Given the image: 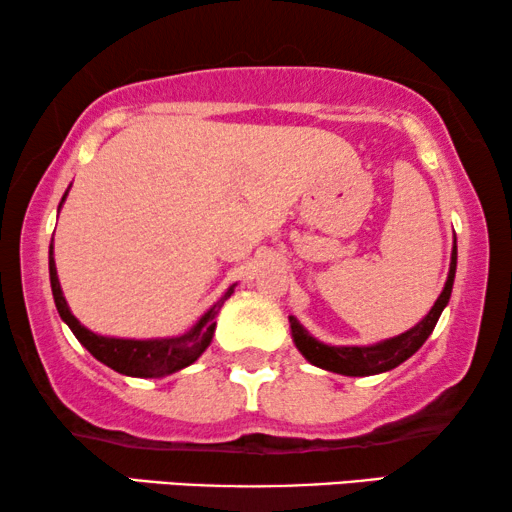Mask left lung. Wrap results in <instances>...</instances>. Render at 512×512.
Masks as SVG:
<instances>
[{
    "instance_id": "8db88e82",
    "label": "left lung",
    "mask_w": 512,
    "mask_h": 512,
    "mask_svg": "<svg viewBox=\"0 0 512 512\" xmlns=\"http://www.w3.org/2000/svg\"><path fill=\"white\" fill-rule=\"evenodd\" d=\"M454 272H457V244L452 247L450 275H447L443 293H440L429 314H426L415 328L396 335V338H389L368 347H331V345H324V342L314 340L312 335L298 324L296 317H289L293 342H296L298 352L303 354L307 361L324 370H331V373H340L349 377L387 373V370L401 366L405 359H410V356L415 354L417 349L424 345L426 338L433 333V328H436L445 305L450 303Z\"/></svg>"
}]
</instances>
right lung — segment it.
<instances>
[{
  "instance_id": "right-lung-1",
  "label": "right lung",
  "mask_w": 512,
  "mask_h": 512,
  "mask_svg": "<svg viewBox=\"0 0 512 512\" xmlns=\"http://www.w3.org/2000/svg\"><path fill=\"white\" fill-rule=\"evenodd\" d=\"M67 193L62 195V202H65ZM60 202V207H62ZM48 272H51V289L55 298V307H58L60 319L72 328L76 340L81 342L83 347L88 349L90 354L95 356L97 361H102L104 366L121 375L130 377H163L170 373H177V370L191 366L193 361L200 359V354L205 352L212 342L214 328H216V314H219L221 305L226 303L233 293L235 286H230L219 303L202 314L198 324H195L191 331L184 335H177V338H160V340H123V338H104V335H97L88 331L86 326L79 324V319L69 312V305L65 296H62L60 282H58V270H55L53 261V244L51 251H48Z\"/></svg>"
}]
</instances>
